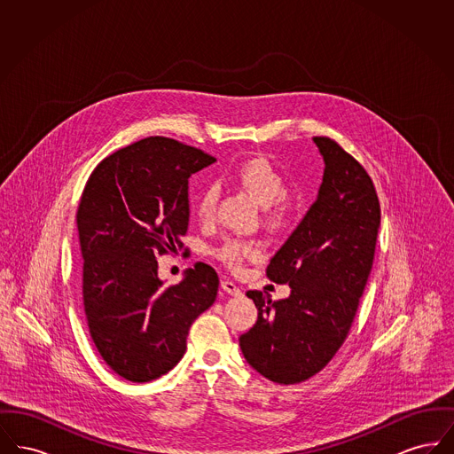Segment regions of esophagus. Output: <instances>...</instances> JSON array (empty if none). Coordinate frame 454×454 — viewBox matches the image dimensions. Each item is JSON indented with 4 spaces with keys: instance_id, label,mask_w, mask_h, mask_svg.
<instances>
[{
    "instance_id": "esophagus-1",
    "label": "esophagus",
    "mask_w": 454,
    "mask_h": 454,
    "mask_svg": "<svg viewBox=\"0 0 454 454\" xmlns=\"http://www.w3.org/2000/svg\"><path fill=\"white\" fill-rule=\"evenodd\" d=\"M221 287H223L224 293H228V294H231V296H241V289L238 287L235 282L223 281L221 282Z\"/></svg>"
}]
</instances>
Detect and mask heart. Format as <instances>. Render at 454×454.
I'll return each instance as SVG.
<instances>
[{
  "label": "heart",
  "mask_w": 454,
  "mask_h": 454,
  "mask_svg": "<svg viewBox=\"0 0 454 454\" xmlns=\"http://www.w3.org/2000/svg\"><path fill=\"white\" fill-rule=\"evenodd\" d=\"M233 182L245 189L259 204L265 206V221L270 228L281 230L291 217L293 207L286 194V178L278 168L265 158H248L241 161L231 173ZM217 189L215 185H206L195 197V213L200 221H211L216 209ZM255 254L252 243L241 239H226L216 250L217 259L226 263L230 269H238L243 260Z\"/></svg>",
  "instance_id": "obj_1"
}]
</instances>
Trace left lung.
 I'll list each match as a JSON object with an SVG mask.
<instances>
[{"mask_svg":"<svg viewBox=\"0 0 454 454\" xmlns=\"http://www.w3.org/2000/svg\"><path fill=\"white\" fill-rule=\"evenodd\" d=\"M325 170L317 200L267 265V278L289 284L272 301L248 291L259 318L239 337L247 363L263 378L296 385L320 372L346 340L372 267L381 221L366 170L328 137H313Z\"/></svg>","mask_w":454,"mask_h":454,"instance_id":"8db88e82","label":"left lung"}]
</instances>
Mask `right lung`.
I'll return each mask as SVG.
<instances>
[{
	"label": "right lung",
	"instance_id": "obj_1",
	"mask_svg": "<svg viewBox=\"0 0 454 454\" xmlns=\"http://www.w3.org/2000/svg\"><path fill=\"white\" fill-rule=\"evenodd\" d=\"M216 160L152 136L102 160L78 206L83 304L90 335L119 376L148 383L176 366L195 318L216 301V270L202 262L165 287L156 257L182 248L189 178Z\"/></svg>",
	"mask_w": 454,
	"mask_h": 454
}]
</instances>
